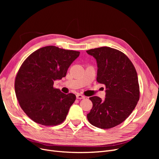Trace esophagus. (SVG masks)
<instances>
[{
    "label": "esophagus",
    "mask_w": 159,
    "mask_h": 159,
    "mask_svg": "<svg viewBox=\"0 0 159 159\" xmlns=\"http://www.w3.org/2000/svg\"><path fill=\"white\" fill-rule=\"evenodd\" d=\"M76 98L77 99H84L85 97L84 95H81V94H77L76 95Z\"/></svg>",
    "instance_id": "obj_1"
}]
</instances>
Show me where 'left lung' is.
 <instances>
[{"label": "left lung", "instance_id": "1", "mask_svg": "<svg viewBox=\"0 0 159 159\" xmlns=\"http://www.w3.org/2000/svg\"><path fill=\"white\" fill-rule=\"evenodd\" d=\"M96 60L97 81L105 85V98H89L93 107L89 122L101 129L112 128L123 122L135 108L139 85L135 68L123 52L109 47L86 51Z\"/></svg>", "mask_w": 159, "mask_h": 159}]
</instances>
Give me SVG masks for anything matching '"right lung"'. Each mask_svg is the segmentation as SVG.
Returning a JSON list of instances; mask_svg holds the SVG:
<instances>
[{"instance_id": "1", "label": "right lung", "mask_w": 159, "mask_h": 159, "mask_svg": "<svg viewBox=\"0 0 159 159\" xmlns=\"http://www.w3.org/2000/svg\"><path fill=\"white\" fill-rule=\"evenodd\" d=\"M80 53L48 46L34 52L23 62L14 88L21 108L32 121L46 126L64 121L76 97L53 85L54 81L66 75Z\"/></svg>"}]
</instances>
